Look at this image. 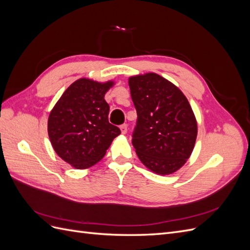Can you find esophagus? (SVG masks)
<instances>
[{
  "mask_svg": "<svg viewBox=\"0 0 250 250\" xmlns=\"http://www.w3.org/2000/svg\"><path fill=\"white\" fill-rule=\"evenodd\" d=\"M120 129H121V132H122V134H126V132H127V125L126 124L121 125Z\"/></svg>",
  "mask_w": 250,
  "mask_h": 250,
  "instance_id": "34e87169",
  "label": "esophagus"
}]
</instances>
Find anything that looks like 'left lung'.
Instances as JSON below:
<instances>
[{"instance_id":"8db88e82","label":"left lung","mask_w":250,"mask_h":250,"mask_svg":"<svg viewBox=\"0 0 250 250\" xmlns=\"http://www.w3.org/2000/svg\"><path fill=\"white\" fill-rule=\"evenodd\" d=\"M138 122L132 145L140 161L158 175L178 171L190 158L197 121L184 93L156 73L128 79Z\"/></svg>"}]
</instances>
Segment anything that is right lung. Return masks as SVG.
Instances as JSON below:
<instances>
[{
    "mask_svg": "<svg viewBox=\"0 0 250 250\" xmlns=\"http://www.w3.org/2000/svg\"><path fill=\"white\" fill-rule=\"evenodd\" d=\"M115 81L80 78L73 82L52 108L48 134L57 155L75 169L93 167L121 133L108 122L104 96Z\"/></svg>",
    "mask_w": 250,
    "mask_h": 250,
    "instance_id": "add662e5",
    "label": "right lung"
}]
</instances>
